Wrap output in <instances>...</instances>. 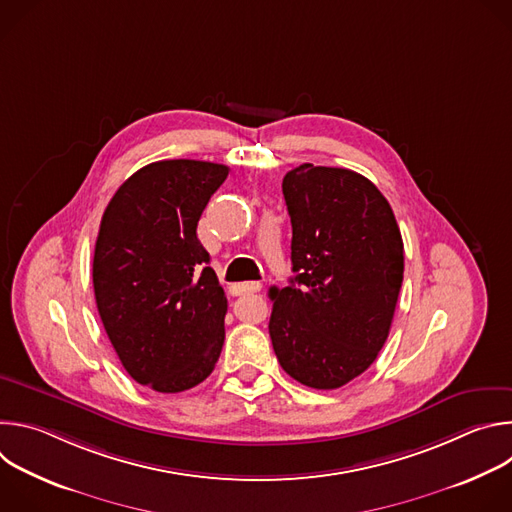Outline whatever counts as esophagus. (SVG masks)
I'll return each instance as SVG.
<instances>
[{
	"mask_svg": "<svg viewBox=\"0 0 512 512\" xmlns=\"http://www.w3.org/2000/svg\"><path fill=\"white\" fill-rule=\"evenodd\" d=\"M263 285L259 281H245V283H235L233 285V294H253V291H259Z\"/></svg>",
	"mask_w": 512,
	"mask_h": 512,
	"instance_id": "1",
	"label": "esophagus"
}]
</instances>
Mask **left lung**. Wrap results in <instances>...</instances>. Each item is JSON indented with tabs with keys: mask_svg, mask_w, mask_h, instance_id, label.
Listing matches in <instances>:
<instances>
[{
	"mask_svg": "<svg viewBox=\"0 0 512 512\" xmlns=\"http://www.w3.org/2000/svg\"><path fill=\"white\" fill-rule=\"evenodd\" d=\"M289 285L271 287L269 336L281 369L312 389H338L375 362L403 283V239L387 198L346 168L285 174Z\"/></svg>",
	"mask_w": 512,
	"mask_h": 512,
	"instance_id": "left-lung-1",
	"label": "left lung"
}]
</instances>
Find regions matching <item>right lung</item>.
<instances>
[{"label": "right lung", "mask_w": 512, "mask_h": 512, "mask_svg": "<svg viewBox=\"0 0 512 512\" xmlns=\"http://www.w3.org/2000/svg\"><path fill=\"white\" fill-rule=\"evenodd\" d=\"M227 176L223 164L154 162L119 186L101 218L97 310L123 369L158 393L196 387L223 350L227 296L196 227Z\"/></svg>", "instance_id": "obj_1"}]
</instances>
